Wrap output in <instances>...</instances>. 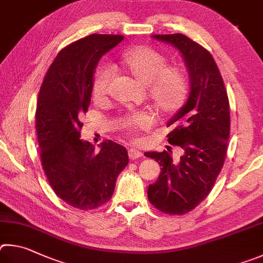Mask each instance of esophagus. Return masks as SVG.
Returning a JSON list of instances; mask_svg holds the SVG:
<instances>
[{
	"label": "esophagus",
	"mask_w": 263,
	"mask_h": 263,
	"mask_svg": "<svg viewBox=\"0 0 263 263\" xmlns=\"http://www.w3.org/2000/svg\"><path fill=\"white\" fill-rule=\"evenodd\" d=\"M128 155H129V158H130V159H136V158L141 157L142 153H141V150L137 148V146H133V148L128 149Z\"/></svg>",
	"instance_id": "esophagus-1"
}]
</instances>
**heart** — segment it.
Returning <instances> with one entry per match:
<instances>
[{
  "mask_svg": "<svg viewBox=\"0 0 263 263\" xmlns=\"http://www.w3.org/2000/svg\"><path fill=\"white\" fill-rule=\"evenodd\" d=\"M119 66L127 75L146 86V96L156 109L162 114H173L185 105L190 80L186 69L179 64L167 66V59L162 53L146 46H136L120 54ZM110 71L99 66L92 80V92L96 98H104L108 93ZM155 115L139 110L124 115L120 120V128L128 135L136 130L148 129L155 123Z\"/></svg>",
  "mask_w": 263,
  "mask_h": 263,
  "instance_id": "b5f03b06",
  "label": "heart"
}]
</instances>
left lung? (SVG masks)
I'll return each mask as SVG.
<instances>
[{
	"mask_svg": "<svg viewBox=\"0 0 263 263\" xmlns=\"http://www.w3.org/2000/svg\"><path fill=\"white\" fill-rule=\"evenodd\" d=\"M153 38L179 49L190 73L191 91L185 105L168 120L170 144L182 149L173 160L171 146L163 153H145L162 166L148 199L158 210L183 215L199 205L223 167L230 135V105L222 75L208 50L181 33Z\"/></svg>",
	"mask_w": 263,
	"mask_h": 263,
	"instance_id": "8db88e82",
	"label": "left lung"
}]
</instances>
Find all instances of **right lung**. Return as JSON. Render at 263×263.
<instances>
[{
    "mask_svg": "<svg viewBox=\"0 0 263 263\" xmlns=\"http://www.w3.org/2000/svg\"><path fill=\"white\" fill-rule=\"evenodd\" d=\"M122 35L91 34L60 52L41 84L35 112L40 158L50 187L67 204L81 210L99 208L113 195L128 153L113 141L95 153L81 139V117L90 105L92 80L99 60Z\"/></svg>",
    "mask_w": 263,
    "mask_h": 263,
    "instance_id": "add662e5",
    "label": "right lung"
}]
</instances>
